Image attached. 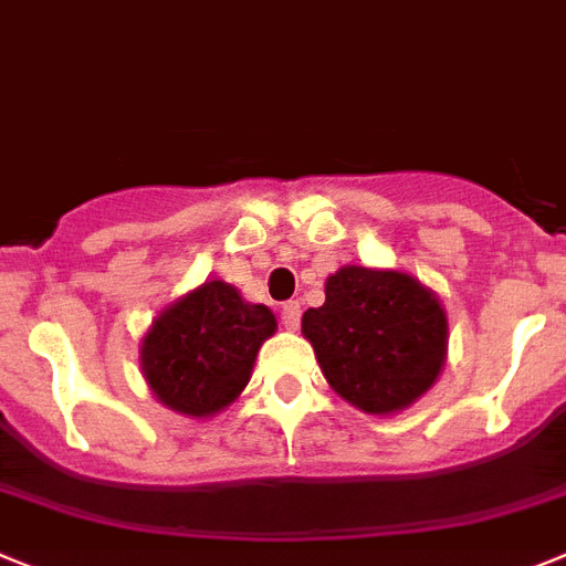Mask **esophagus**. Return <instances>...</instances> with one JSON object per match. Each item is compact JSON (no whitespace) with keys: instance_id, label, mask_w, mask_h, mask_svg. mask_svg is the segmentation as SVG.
Returning <instances> with one entry per match:
<instances>
[{"instance_id":"obj_1","label":"esophagus","mask_w":566,"mask_h":566,"mask_svg":"<svg viewBox=\"0 0 566 566\" xmlns=\"http://www.w3.org/2000/svg\"><path fill=\"white\" fill-rule=\"evenodd\" d=\"M298 324H302V304L287 302L282 307V327L290 329V333H295V329H298Z\"/></svg>"}]
</instances>
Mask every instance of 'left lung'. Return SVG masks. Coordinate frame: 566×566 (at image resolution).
I'll return each mask as SVG.
<instances>
[{
    "label": "left lung",
    "instance_id": "obj_1",
    "mask_svg": "<svg viewBox=\"0 0 566 566\" xmlns=\"http://www.w3.org/2000/svg\"><path fill=\"white\" fill-rule=\"evenodd\" d=\"M324 304L302 315L327 384L366 415H397L440 378L448 318L440 295L403 271L344 264Z\"/></svg>",
    "mask_w": 566,
    "mask_h": 566
}]
</instances>
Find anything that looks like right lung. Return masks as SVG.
Wrapping results in <instances>:
<instances>
[{
	"instance_id": "right-lung-1",
	"label": "right lung",
	"mask_w": 566,
	"mask_h": 566,
	"mask_svg": "<svg viewBox=\"0 0 566 566\" xmlns=\"http://www.w3.org/2000/svg\"><path fill=\"white\" fill-rule=\"evenodd\" d=\"M273 333L271 307L245 302L233 284L211 279L151 321L140 340V371L163 406L208 420L242 395Z\"/></svg>"
}]
</instances>
